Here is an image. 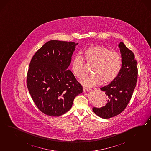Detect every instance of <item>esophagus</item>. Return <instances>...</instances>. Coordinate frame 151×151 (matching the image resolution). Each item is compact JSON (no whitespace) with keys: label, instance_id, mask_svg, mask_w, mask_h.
I'll use <instances>...</instances> for the list:
<instances>
[{"label":"esophagus","instance_id":"obj_1","mask_svg":"<svg viewBox=\"0 0 151 151\" xmlns=\"http://www.w3.org/2000/svg\"><path fill=\"white\" fill-rule=\"evenodd\" d=\"M83 92H86L88 91L89 90H91V88H87V87H83Z\"/></svg>","mask_w":151,"mask_h":151}]
</instances>
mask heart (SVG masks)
Here are the masks:
<instances>
[{"mask_svg":"<svg viewBox=\"0 0 151 151\" xmlns=\"http://www.w3.org/2000/svg\"><path fill=\"white\" fill-rule=\"evenodd\" d=\"M83 58L87 64H92L91 72L83 78L81 82L86 86L93 87L109 84L114 81L120 73L122 66V59L119 54L113 52L100 45L90 46L85 49ZM84 59L76 55L73 60L71 70L77 78H82L86 73Z\"/></svg>","mask_w":151,"mask_h":151,"instance_id":"b5f03b06","label":"heart"}]
</instances>
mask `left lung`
<instances>
[{
  "mask_svg": "<svg viewBox=\"0 0 151 151\" xmlns=\"http://www.w3.org/2000/svg\"><path fill=\"white\" fill-rule=\"evenodd\" d=\"M119 46L122 59L121 70L114 81L100 88L107 96L106 105L100 108H92L95 114L103 119L113 117L124 111L136 86L138 69L134 55L122 42Z\"/></svg>",
  "mask_w": 151,
  "mask_h": 151,
  "instance_id": "left-lung-1",
  "label": "left lung"
}]
</instances>
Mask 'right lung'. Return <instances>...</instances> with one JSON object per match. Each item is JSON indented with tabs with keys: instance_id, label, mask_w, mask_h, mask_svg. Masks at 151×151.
<instances>
[{
	"instance_id": "obj_1",
	"label": "right lung",
	"mask_w": 151,
	"mask_h": 151,
	"mask_svg": "<svg viewBox=\"0 0 151 151\" xmlns=\"http://www.w3.org/2000/svg\"><path fill=\"white\" fill-rule=\"evenodd\" d=\"M78 44L50 40L37 51L29 64L27 88L39 110L50 116H60L71 108L82 85L68 70Z\"/></svg>"
}]
</instances>
